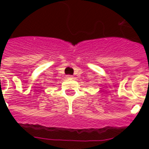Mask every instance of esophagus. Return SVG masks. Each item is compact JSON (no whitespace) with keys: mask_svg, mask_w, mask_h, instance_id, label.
Masks as SVG:
<instances>
[{"mask_svg":"<svg viewBox=\"0 0 149 149\" xmlns=\"http://www.w3.org/2000/svg\"><path fill=\"white\" fill-rule=\"evenodd\" d=\"M66 77L68 78V79H72V76H71V75H68V76H66Z\"/></svg>","mask_w":149,"mask_h":149,"instance_id":"1","label":"esophagus"}]
</instances>
